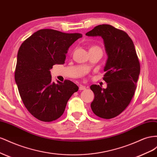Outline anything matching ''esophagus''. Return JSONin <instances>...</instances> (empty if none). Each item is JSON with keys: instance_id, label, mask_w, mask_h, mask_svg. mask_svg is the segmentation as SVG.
Listing matches in <instances>:
<instances>
[{"instance_id": "obj_1", "label": "esophagus", "mask_w": 157, "mask_h": 157, "mask_svg": "<svg viewBox=\"0 0 157 157\" xmlns=\"http://www.w3.org/2000/svg\"><path fill=\"white\" fill-rule=\"evenodd\" d=\"M86 87L83 86H79V90H80V91L86 90Z\"/></svg>"}]
</instances>
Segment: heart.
Segmentation results:
<instances>
[{
    "instance_id": "1",
    "label": "heart",
    "mask_w": 157,
    "mask_h": 157,
    "mask_svg": "<svg viewBox=\"0 0 157 157\" xmlns=\"http://www.w3.org/2000/svg\"><path fill=\"white\" fill-rule=\"evenodd\" d=\"M101 51V49L99 47H98L97 45H93L91 47H90L89 48V51Z\"/></svg>"
}]
</instances>
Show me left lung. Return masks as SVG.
<instances>
[{
    "label": "left lung",
    "instance_id": "8db88e82",
    "mask_svg": "<svg viewBox=\"0 0 157 157\" xmlns=\"http://www.w3.org/2000/svg\"><path fill=\"white\" fill-rule=\"evenodd\" d=\"M86 35L103 39L108 55L103 75L107 87L91 86L95 95L91 109L98 117L113 118L127 108L134 95L140 73V60L132 39L122 30L102 24Z\"/></svg>",
    "mask_w": 157,
    "mask_h": 157
}]
</instances>
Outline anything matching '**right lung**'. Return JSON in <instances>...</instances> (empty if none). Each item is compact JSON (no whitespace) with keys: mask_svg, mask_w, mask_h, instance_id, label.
Masks as SVG:
<instances>
[{"mask_svg":"<svg viewBox=\"0 0 157 157\" xmlns=\"http://www.w3.org/2000/svg\"><path fill=\"white\" fill-rule=\"evenodd\" d=\"M81 33L43 29L22 43L17 52L15 81L22 102L29 113L43 122L63 114L69 98L79 87L70 81L52 82L50 70L63 64L69 47Z\"/></svg>","mask_w":157,"mask_h":157,"instance_id":"right-lung-1","label":"right lung"}]
</instances>
